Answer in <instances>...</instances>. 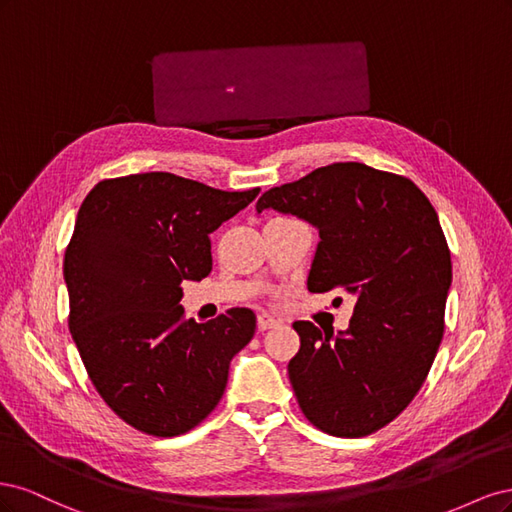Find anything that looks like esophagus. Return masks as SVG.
I'll return each instance as SVG.
<instances>
[{
	"label": "esophagus",
	"mask_w": 512,
	"mask_h": 512,
	"mask_svg": "<svg viewBox=\"0 0 512 512\" xmlns=\"http://www.w3.org/2000/svg\"><path fill=\"white\" fill-rule=\"evenodd\" d=\"M280 322H282L280 318H275V316H271V314H267V312L258 314V329H260V331L273 329V327H277V324H280Z\"/></svg>",
	"instance_id": "1"
}]
</instances>
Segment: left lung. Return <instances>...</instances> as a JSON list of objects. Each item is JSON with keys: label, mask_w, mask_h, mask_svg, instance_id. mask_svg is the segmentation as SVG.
I'll use <instances>...</instances> for the list:
<instances>
[{"label": "left lung", "mask_w": 512, "mask_h": 512, "mask_svg": "<svg viewBox=\"0 0 512 512\" xmlns=\"http://www.w3.org/2000/svg\"><path fill=\"white\" fill-rule=\"evenodd\" d=\"M265 209L318 230L309 292L342 288L356 299L346 331L292 324L301 348L288 376L299 406L331 436H369L406 410L442 342L453 265L438 213L410 179L359 162L271 188L256 203Z\"/></svg>", "instance_id": "8db88e82"}]
</instances>
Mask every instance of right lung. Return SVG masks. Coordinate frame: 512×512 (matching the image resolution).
Segmentation results:
<instances>
[{
	"label": "right lung",
	"instance_id": "add662e5",
	"mask_svg": "<svg viewBox=\"0 0 512 512\" xmlns=\"http://www.w3.org/2000/svg\"><path fill=\"white\" fill-rule=\"evenodd\" d=\"M258 192L143 173L104 179L83 200L64 258L68 327L96 391L134 429L181 436L222 399L256 314L185 320L181 282L211 273L209 235Z\"/></svg>",
	"mask_w": 512,
	"mask_h": 512
}]
</instances>
